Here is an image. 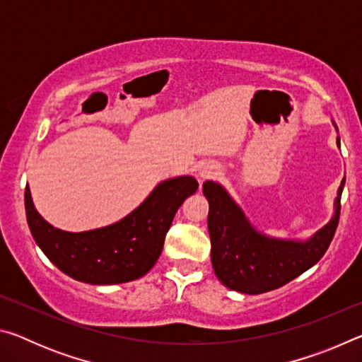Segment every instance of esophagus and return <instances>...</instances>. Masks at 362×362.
<instances>
[{
    "mask_svg": "<svg viewBox=\"0 0 362 362\" xmlns=\"http://www.w3.org/2000/svg\"><path fill=\"white\" fill-rule=\"evenodd\" d=\"M218 174H220V168L214 163H206L198 170V177H199L201 182H204L207 179H216Z\"/></svg>",
    "mask_w": 362,
    "mask_h": 362,
    "instance_id": "34e87169",
    "label": "esophagus"
}]
</instances>
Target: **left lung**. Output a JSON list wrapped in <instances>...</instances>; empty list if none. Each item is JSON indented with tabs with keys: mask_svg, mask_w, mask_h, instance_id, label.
<instances>
[{
	"mask_svg": "<svg viewBox=\"0 0 362 362\" xmlns=\"http://www.w3.org/2000/svg\"><path fill=\"white\" fill-rule=\"evenodd\" d=\"M337 146H340V137H337ZM343 187L345 179L337 192L332 218L308 240L300 241L260 233L220 183L204 182L203 193L209 201L211 260L220 283L231 291L257 296L278 289L316 265L339 225Z\"/></svg>",
	"mask_w": 362,
	"mask_h": 362,
	"instance_id": "obj_1",
	"label": "left lung"
}]
</instances>
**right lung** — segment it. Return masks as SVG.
<instances>
[{"label":"right lung","mask_w":362,"mask_h":362,"mask_svg":"<svg viewBox=\"0 0 362 362\" xmlns=\"http://www.w3.org/2000/svg\"><path fill=\"white\" fill-rule=\"evenodd\" d=\"M196 189L194 177H173L159 182L142 204L118 222L71 233L41 217L27 185V222L40 249L70 278L95 286L129 283L155 265L177 209Z\"/></svg>","instance_id":"1"}]
</instances>
